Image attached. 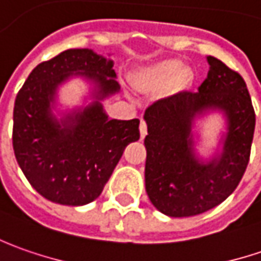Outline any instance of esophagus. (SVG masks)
<instances>
[{
    "mask_svg": "<svg viewBox=\"0 0 261 261\" xmlns=\"http://www.w3.org/2000/svg\"><path fill=\"white\" fill-rule=\"evenodd\" d=\"M146 134H147V124H146V121H141L140 122V136H141V139H144Z\"/></svg>",
    "mask_w": 261,
    "mask_h": 261,
    "instance_id": "34e87169",
    "label": "esophagus"
}]
</instances>
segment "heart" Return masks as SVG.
Instances as JSON below:
<instances>
[{"mask_svg":"<svg viewBox=\"0 0 261 261\" xmlns=\"http://www.w3.org/2000/svg\"><path fill=\"white\" fill-rule=\"evenodd\" d=\"M185 66L176 59L158 62L137 75V85L141 89H158L169 85L172 81L184 76Z\"/></svg>","mask_w":261,"mask_h":261,"instance_id":"heart-1","label":"heart"}]
</instances>
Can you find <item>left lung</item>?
<instances>
[{
    "instance_id": "8db88e82",
    "label": "left lung",
    "mask_w": 261,
    "mask_h": 261,
    "mask_svg": "<svg viewBox=\"0 0 261 261\" xmlns=\"http://www.w3.org/2000/svg\"><path fill=\"white\" fill-rule=\"evenodd\" d=\"M210 70L198 92H180L150 105L146 192L154 208L169 217H193L220 205L236 191L246 172L256 115L244 79L221 60L206 56ZM220 112L226 131L211 159L197 156L194 124Z\"/></svg>"
}]
</instances>
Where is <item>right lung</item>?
<instances>
[{
	"mask_svg": "<svg viewBox=\"0 0 261 261\" xmlns=\"http://www.w3.org/2000/svg\"><path fill=\"white\" fill-rule=\"evenodd\" d=\"M72 77L90 84L91 102L57 111V94ZM114 62L92 49H69L33 69L14 103L13 147L33 188L51 202L95 201L124 148L140 139V120H113L102 101L120 92Z\"/></svg>",
	"mask_w": 261,
	"mask_h": 261,
	"instance_id": "1",
	"label": "right lung"
}]
</instances>
